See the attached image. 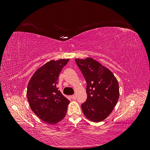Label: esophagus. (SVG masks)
<instances>
[{
	"mask_svg": "<svg viewBox=\"0 0 150 150\" xmlns=\"http://www.w3.org/2000/svg\"><path fill=\"white\" fill-rule=\"evenodd\" d=\"M71 99H73V100H76V96L75 94L72 95V96H71Z\"/></svg>",
	"mask_w": 150,
	"mask_h": 150,
	"instance_id": "34e87169",
	"label": "esophagus"
}]
</instances>
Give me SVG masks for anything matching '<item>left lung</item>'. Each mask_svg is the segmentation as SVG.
<instances>
[{"label":"left lung","mask_w":150,"mask_h":150,"mask_svg":"<svg viewBox=\"0 0 150 150\" xmlns=\"http://www.w3.org/2000/svg\"><path fill=\"white\" fill-rule=\"evenodd\" d=\"M75 61L87 83L88 98L81 104L83 114L92 121H102L111 114L118 101V82L110 70L92 58Z\"/></svg>","instance_id":"8db88e82"}]
</instances>
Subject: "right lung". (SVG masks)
Masks as SVG:
<instances>
[{"label": "right lung", "mask_w": 150, "mask_h": 150, "mask_svg": "<svg viewBox=\"0 0 150 150\" xmlns=\"http://www.w3.org/2000/svg\"><path fill=\"white\" fill-rule=\"evenodd\" d=\"M69 59L50 61L36 71L28 83L27 98L30 109L39 118L49 124L64 119L69 101L56 84L62 68Z\"/></svg>", "instance_id": "1"}]
</instances>
